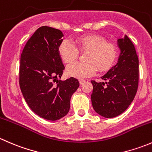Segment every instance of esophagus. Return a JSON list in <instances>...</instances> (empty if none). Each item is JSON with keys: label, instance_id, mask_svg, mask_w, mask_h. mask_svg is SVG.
Instances as JSON below:
<instances>
[{"label": "esophagus", "instance_id": "1", "mask_svg": "<svg viewBox=\"0 0 152 152\" xmlns=\"http://www.w3.org/2000/svg\"><path fill=\"white\" fill-rule=\"evenodd\" d=\"M79 83H80V85H83V84H85V79H79Z\"/></svg>", "mask_w": 152, "mask_h": 152}]
</instances>
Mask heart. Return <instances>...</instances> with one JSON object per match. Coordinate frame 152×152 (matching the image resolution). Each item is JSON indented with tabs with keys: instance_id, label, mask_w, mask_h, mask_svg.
<instances>
[{
	"instance_id": "b5f03b06",
	"label": "heart",
	"mask_w": 152,
	"mask_h": 152,
	"mask_svg": "<svg viewBox=\"0 0 152 152\" xmlns=\"http://www.w3.org/2000/svg\"><path fill=\"white\" fill-rule=\"evenodd\" d=\"M76 47L67 39H63L58 46V53L62 62L70 64L79 55V51L87 52L85 56L86 62H76L68 65L66 74L82 79L93 76L97 71H107L114 65L118 49L115 44L107 42L104 37L94 34H85L76 38Z\"/></svg>"
}]
</instances>
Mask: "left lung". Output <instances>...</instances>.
Returning <instances> with one entry per match:
<instances>
[{"instance_id": "obj_1", "label": "left lung", "mask_w": 152, "mask_h": 152, "mask_svg": "<svg viewBox=\"0 0 152 152\" xmlns=\"http://www.w3.org/2000/svg\"><path fill=\"white\" fill-rule=\"evenodd\" d=\"M118 42L121 52L117 65L102 77L105 83L91 81L93 109L109 118L119 115L128 108L138 87L139 61L135 48L126 35Z\"/></svg>"}]
</instances>
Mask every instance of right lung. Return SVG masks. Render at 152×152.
Segmentation results:
<instances>
[{
  "instance_id": "obj_1",
  "label": "right lung",
  "mask_w": 152,
  "mask_h": 152,
  "mask_svg": "<svg viewBox=\"0 0 152 152\" xmlns=\"http://www.w3.org/2000/svg\"><path fill=\"white\" fill-rule=\"evenodd\" d=\"M63 34L49 26L39 28L26 44L20 56L19 84L31 110L39 117L56 121L68 113L78 79H61L65 66L58 53Z\"/></svg>"
}]
</instances>
